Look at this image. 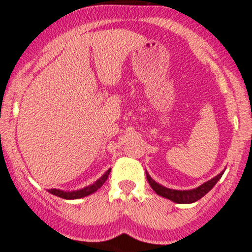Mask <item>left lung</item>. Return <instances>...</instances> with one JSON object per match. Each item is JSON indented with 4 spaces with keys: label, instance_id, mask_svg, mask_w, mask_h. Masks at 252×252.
Returning <instances> with one entry per match:
<instances>
[{
    "label": "left lung",
    "instance_id": "8db88e82",
    "mask_svg": "<svg viewBox=\"0 0 252 252\" xmlns=\"http://www.w3.org/2000/svg\"><path fill=\"white\" fill-rule=\"evenodd\" d=\"M222 174L223 172L218 175H216L215 178H212V179L208 180V182L204 183L202 185H200L196 189L192 190H172L168 189V188H164L162 187V185L157 184V183L147 173L146 178L149 184L151 185V188L154 189V191L156 192L157 195H159V196H163L166 197V199L172 200V201L177 202V204H192V202L197 201V200H200L201 197H204L205 195L215 187L216 183L220 179Z\"/></svg>",
    "mask_w": 252,
    "mask_h": 252
}]
</instances>
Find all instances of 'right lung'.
<instances>
[{"label": "right lung", "mask_w": 252, "mask_h": 252, "mask_svg": "<svg viewBox=\"0 0 252 252\" xmlns=\"http://www.w3.org/2000/svg\"><path fill=\"white\" fill-rule=\"evenodd\" d=\"M110 172H111V169H108V171L103 174V177L101 178V179H98L95 184L90 185V187H88V188H84V189H81V190H78V191H62V190L51 189V190H48V192H51V194L56 195V196H58V197H62V199H67V200L81 199V197L88 196V195L93 194V192H95L96 190L100 189V188L103 185V183L107 180V177H108V174H110Z\"/></svg>", "instance_id": "1"}]
</instances>
